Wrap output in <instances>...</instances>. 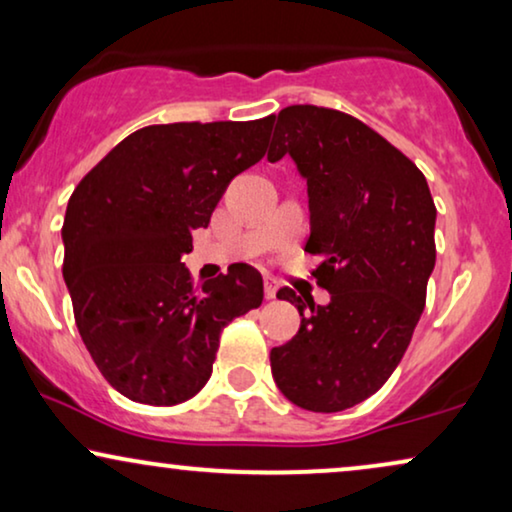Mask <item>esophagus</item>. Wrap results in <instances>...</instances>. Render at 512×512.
<instances>
[{"instance_id": "obj_1", "label": "esophagus", "mask_w": 512, "mask_h": 512, "mask_svg": "<svg viewBox=\"0 0 512 512\" xmlns=\"http://www.w3.org/2000/svg\"><path fill=\"white\" fill-rule=\"evenodd\" d=\"M277 289H279V286H277V282H275V279H265V298H268V300H272V298H275L277 296Z\"/></svg>"}]
</instances>
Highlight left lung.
Listing matches in <instances>:
<instances>
[{
    "instance_id": "1",
    "label": "left lung",
    "mask_w": 512,
    "mask_h": 512,
    "mask_svg": "<svg viewBox=\"0 0 512 512\" xmlns=\"http://www.w3.org/2000/svg\"><path fill=\"white\" fill-rule=\"evenodd\" d=\"M286 153L307 181L305 251L321 256L312 275L331 300L279 289L303 319L270 368L298 408L340 412L373 396L410 345L436 265V205L417 165L342 111H279L268 160Z\"/></svg>"
}]
</instances>
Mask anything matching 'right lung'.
Here are the masks:
<instances>
[{"label":"right lung","mask_w":512,"mask_h":512,"mask_svg":"<svg viewBox=\"0 0 512 512\" xmlns=\"http://www.w3.org/2000/svg\"><path fill=\"white\" fill-rule=\"evenodd\" d=\"M275 118L149 125L116 144L67 202L62 277L81 340L130 401L177 405L212 375L223 326L263 303L247 263L193 286L181 256Z\"/></svg>","instance_id":"1"}]
</instances>
